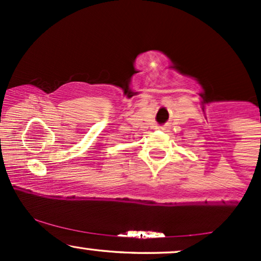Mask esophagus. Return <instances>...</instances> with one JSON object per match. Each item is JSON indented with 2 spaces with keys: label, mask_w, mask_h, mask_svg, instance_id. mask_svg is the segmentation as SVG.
Masks as SVG:
<instances>
[{
  "label": "esophagus",
  "mask_w": 261,
  "mask_h": 261,
  "mask_svg": "<svg viewBox=\"0 0 261 261\" xmlns=\"http://www.w3.org/2000/svg\"><path fill=\"white\" fill-rule=\"evenodd\" d=\"M161 130H166V127H164V126H162V127H161Z\"/></svg>",
  "instance_id": "esophagus-1"
}]
</instances>
